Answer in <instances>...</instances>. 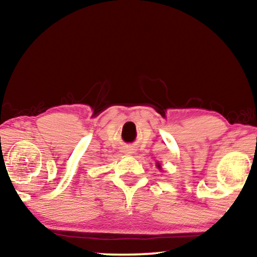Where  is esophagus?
I'll list each match as a JSON object with an SVG mask.
<instances>
[{
  "label": "esophagus",
  "instance_id": "esophagus-1",
  "mask_svg": "<svg viewBox=\"0 0 257 257\" xmlns=\"http://www.w3.org/2000/svg\"><path fill=\"white\" fill-rule=\"evenodd\" d=\"M131 151H132V150H131V149H130V147H128V149H127V150H126V152H125V153H132V152H131Z\"/></svg>",
  "mask_w": 257,
  "mask_h": 257
}]
</instances>
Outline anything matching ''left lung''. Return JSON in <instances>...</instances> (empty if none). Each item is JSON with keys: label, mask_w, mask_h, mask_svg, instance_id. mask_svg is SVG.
<instances>
[{"label": "left lung", "mask_w": 257, "mask_h": 257, "mask_svg": "<svg viewBox=\"0 0 257 257\" xmlns=\"http://www.w3.org/2000/svg\"><path fill=\"white\" fill-rule=\"evenodd\" d=\"M157 167L159 168V170H160V168H161V167H160V164H159V163H157Z\"/></svg>", "instance_id": "8db88e82"}]
</instances>
